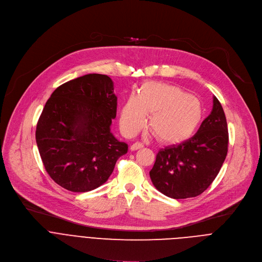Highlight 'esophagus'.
Segmentation results:
<instances>
[{
    "instance_id": "34e87169",
    "label": "esophagus",
    "mask_w": 262,
    "mask_h": 262,
    "mask_svg": "<svg viewBox=\"0 0 262 262\" xmlns=\"http://www.w3.org/2000/svg\"><path fill=\"white\" fill-rule=\"evenodd\" d=\"M141 148H143V144L141 143V142H135V143H133L132 146L130 147V149H131V151H136V150H138V149H141Z\"/></svg>"
}]
</instances>
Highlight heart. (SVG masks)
Returning <instances> with one entry per match:
<instances>
[{
    "mask_svg": "<svg viewBox=\"0 0 262 262\" xmlns=\"http://www.w3.org/2000/svg\"><path fill=\"white\" fill-rule=\"evenodd\" d=\"M150 115L149 128L164 143H178L192 135L202 120L200 101L180 87L148 82L137 96H130L124 103L120 126L127 136L136 134Z\"/></svg>",
    "mask_w": 262,
    "mask_h": 262,
    "instance_id": "1",
    "label": "heart"
}]
</instances>
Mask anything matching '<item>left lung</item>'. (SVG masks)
Wrapping results in <instances>:
<instances>
[{
    "instance_id": "left-lung-1",
    "label": "left lung",
    "mask_w": 262,
    "mask_h": 262,
    "mask_svg": "<svg viewBox=\"0 0 262 262\" xmlns=\"http://www.w3.org/2000/svg\"><path fill=\"white\" fill-rule=\"evenodd\" d=\"M228 127L224 109L213 97L210 114L189 139L161 149L150 170L154 186L172 199L193 198L213 182L228 152Z\"/></svg>"
}]
</instances>
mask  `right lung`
I'll return each instance as SVG.
<instances>
[{
    "mask_svg": "<svg viewBox=\"0 0 262 262\" xmlns=\"http://www.w3.org/2000/svg\"><path fill=\"white\" fill-rule=\"evenodd\" d=\"M118 98L101 74L71 80L53 92L36 126V143L50 177L73 192L104 184L128 144L110 131Z\"/></svg>",
    "mask_w": 262,
    "mask_h": 262,
    "instance_id": "add662e5",
    "label": "right lung"
}]
</instances>
